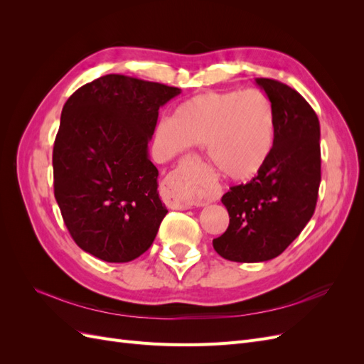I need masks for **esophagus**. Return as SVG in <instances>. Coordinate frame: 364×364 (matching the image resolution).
Listing matches in <instances>:
<instances>
[{"mask_svg":"<svg viewBox=\"0 0 364 364\" xmlns=\"http://www.w3.org/2000/svg\"><path fill=\"white\" fill-rule=\"evenodd\" d=\"M196 178L191 167L171 173L162 186V200L171 209H190L197 205L193 191Z\"/></svg>","mask_w":364,"mask_h":364,"instance_id":"34e87169","label":"esophagus"}]
</instances>
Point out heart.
I'll list each match as a JSON object with an SVG mask.
<instances>
[{
    "mask_svg": "<svg viewBox=\"0 0 364 364\" xmlns=\"http://www.w3.org/2000/svg\"><path fill=\"white\" fill-rule=\"evenodd\" d=\"M274 142V114L269 98L257 90L205 92L159 121L153 149L162 161L190 146H203L208 159L226 179L250 181L267 164ZM194 199L202 194L196 188Z\"/></svg>",
    "mask_w": 364,
    "mask_h": 364,
    "instance_id": "obj_1",
    "label": "heart"
}]
</instances>
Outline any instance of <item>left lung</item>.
Instances as JSON below:
<instances>
[{
  "instance_id": "left-lung-1",
  "label": "left lung",
  "mask_w": 364,
  "mask_h": 364,
  "mask_svg": "<svg viewBox=\"0 0 364 364\" xmlns=\"http://www.w3.org/2000/svg\"><path fill=\"white\" fill-rule=\"evenodd\" d=\"M255 83L273 107V150L255 178L222 197L229 226L213 240L220 257L237 262L281 255L313 217L321 185V124L313 107L278 80Z\"/></svg>"
}]
</instances>
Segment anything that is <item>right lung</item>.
<instances>
[{"label": "right lung", "instance_id": "add662e5", "mask_svg": "<svg viewBox=\"0 0 364 364\" xmlns=\"http://www.w3.org/2000/svg\"><path fill=\"white\" fill-rule=\"evenodd\" d=\"M179 87L107 74L65 103L53 149L54 197L80 249L127 262L155 240L167 208L149 158L159 107Z\"/></svg>", "mask_w": 364, "mask_h": 364}]
</instances>
